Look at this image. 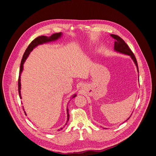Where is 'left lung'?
Wrapping results in <instances>:
<instances>
[{"label": "left lung", "instance_id": "8db88e82", "mask_svg": "<svg viewBox=\"0 0 156 156\" xmlns=\"http://www.w3.org/2000/svg\"><path fill=\"white\" fill-rule=\"evenodd\" d=\"M111 36L115 40V42H114V51L117 52H119V53H121V54H123L129 55L131 57V58L133 59V61H134L135 65L136 66L137 72L139 73L137 62L136 61L135 55H134L133 52H132V51L129 49V47H128L127 44L124 42V41L122 39H121V37L118 36V35H117L111 34ZM131 115H132V114L130 115V116ZM130 117L126 120V121H127V120L130 118ZM104 129H105V128H104Z\"/></svg>", "mask_w": 156, "mask_h": 156}]
</instances>
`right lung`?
<instances>
[{
	"mask_svg": "<svg viewBox=\"0 0 156 156\" xmlns=\"http://www.w3.org/2000/svg\"><path fill=\"white\" fill-rule=\"evenodd\" d=\"M62 32H58V33H55L52 34V35H51L50 37H47V36H44V35H41V36H39L37 38H35L34 40H33L31 43L29 45V46L27 47V49L26 50L24 54L23 55L22 58V61H21V63H20V71H19V81H18V90H19V97L20 99H22L21 97V94H20V89H21V83H20V76L21 74L22 73V70H23V65L24 64L26 60L27 59V58L28 57L29 55L30 54V52L32 51V50L34 49L35 47H36L37 46H38L39 45H41L45 43H48V42H52V41H57V39H58L59 38H61L62 37ZM76 94H74V95H73V97L72 98H74L75 97H76ZM23 110L24 111L23 109ZM69 110L68 109H67V123L69 121ZM25 114L26 115V112L24 111ZM67 123L66 124V125H67ZM61 127L60 129H58V130H61L63 128Z\"/></svg>",
	"mask_w": 156,
	"mask_h": 156,
	"instance_id": "1",
	"label": "right lung"
}]
</instances>
